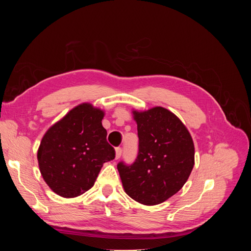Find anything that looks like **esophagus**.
Segmentation results:
<instances>
[{
  "label": "esophagus",
  "mask_w": 251,
  "mask_h": 251,
  "mask_svg": "<svg viewBox=\"0 0 251 251\" xmlns=\"http://www.w3.org/2000/svg\"><path fill=\"white\" fill-rule=\"evenodd\" d=\"M121 154H123V150L120 148H116L115 150V159H119L121 157Z\"/></svg>",
  "instance_id": "esophagus-1"
}]
</instances>
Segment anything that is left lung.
<instances>
[{"label":"left lung","instance_id":"8db88e82","mask_svg":"<svg viewBox=\"0 0 251 251\" xmlns=\"http://www.w3.org/2000/svg\"><path fill=\"white\" fill-rule=\"evenodd\" d=\"M138 131V155L117 169L125 192L144 205L171 198L185 184L195 164L191 134L174 113L162 107L133 111Z\"/></svg>","mask_w":251,"mask_h":251}]
</instances>
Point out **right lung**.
I'll list each match as a JSON object with an SVG mask.
<instances>
[{
  "label": "right lung",
  "mask_w": 251,
  "mask_h": 251,
  "mask_svg": "<svg viewBox=\"0 0 251 251\" xmlns=\"http://www.w3.org/2000/svg\"><path fill=\"white\" fill-rule=\"evenodd\" d=\"M103 111L81 103L44 135L37 161L45 182L64 198H74L94 185L104 162L115 158L102 126Z\"/></svg>",
  "instance_id": "add662e5"
}]
</instances>
